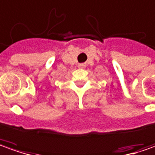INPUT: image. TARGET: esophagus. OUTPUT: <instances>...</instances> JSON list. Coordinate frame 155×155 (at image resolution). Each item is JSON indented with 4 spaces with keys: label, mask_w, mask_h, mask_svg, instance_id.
Here are the masks:
<instances>
[{
    "label": "esophagus",
    "mask_w": 155,
    "mask_h": 155,
    "mask_svg": "<svg viewBox=\"0 0 155 155\" xmlns=\"http://www.w3.org/2000/svg\"><path fill=\"white\" fill-rule=\"evenodd\" d=\"M78 67L83 68H85V64H84V63H80V64L78 65Z\"/></svg>",
    "instance_id": "obj_1"
}]
</instances>
